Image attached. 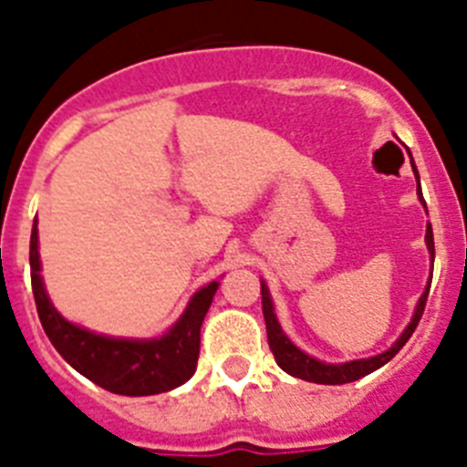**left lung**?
<instances>
[{
  "label": "left lung",
  "instance_id": "8db88e82",
  "mask_svg": "<svg viewBox=\"0 0 467 467\" xmlns=\"http://www.w3.org/2000/svg\"><path fill=\"white\" fill-rule=\"evenodd\" d=\"M411 171L416 175V196L419 201L423 203L426 208V201H423V193H420V182H419V171H416V163L411 161ZM428 213V210H426ZM426 245H428V253H431V262L435 259V241H432V226H426ZM432 280V278H431ZM431 280H428L426 290L420 295L419 304H416V311L411 316V323L404 327V332L400 334V339L395 341L393 346L379 356L372 358H362V360H350V362H323L317 360V358L308 356L304 353L301 348H296L290 339H287V334L283 332L280 327L278 317H275V308H274V299H271V292L266 287V283L262 280V311H264V320H266V337H269V348L274 353L275 362L283 372H287L290 377L296 379H304V381H311V383H325V386H341V383H350V381H358V379L367 377V374L377 372L379 367L386 365L388 360H393L398 356V350L402 348L410 337L414 334L416 325H419L420 316H423V308H426V301H428V290H431Z\"/></svg>",
  "mask_w": 467,
  "mask_h": 467
}]
</instances>
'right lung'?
Returning a JSON list of instances; mask_svg holds the SVG:
<instances>
[{
    "mask_svg": "<svg viewBox=\"0 0 467 467\" xmlns=\"http://www.w3.org/2000/svg\"><path fill=\"white\" fill-rule=\"evenodd\" d=\"M36 222L30 238L32 292L41 327L69 365L100 388L128 398L159 395L182 386L193 377L201 348V325L208 313L220 280H213L189 299L187 308L166 334L154 339L107 337L65 320L44 287L39 262Z\"/></svg>",
    "mask_w": 467,
    "mask_h": 467,
    "instance_id": "1",
    "label": "right lung"
}]
</instances>
